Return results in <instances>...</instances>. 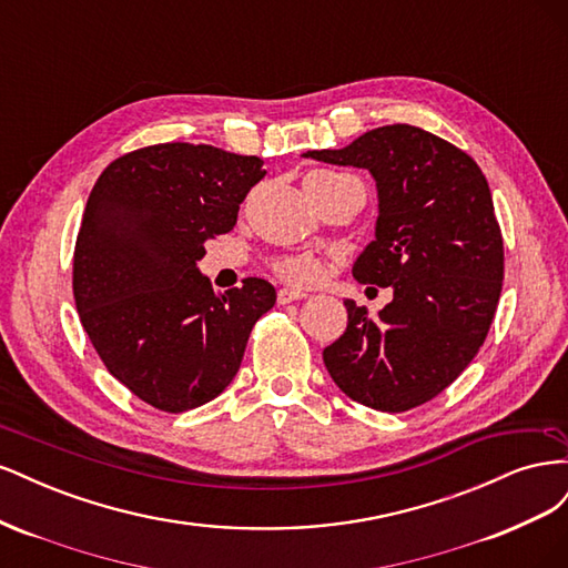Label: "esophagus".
I'll return each instance as SVG.
<instances>
[{
	"instance_id": "obj_1",
	"label": "esophagus",
	"mask_w": 568,
	"mask_h": 568,
	"mask_svg": "<svg viewBox=\"0 0 568 568\" xmlns=\"http://www.w3.org/2000/svg\"><path fill=\"white\" fill-rule=\"evenodd\" d=\"M305 296H307L305 291L288 288V286H284V288H280V291H277V301H280L282 305H286V303H294V301H301V298H305Z\"/></svg>"
}]
</instances>
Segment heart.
I'll use <instances>...</instances> for the list:
<instances>
[{
    "instance_id": "1",
    "label": "heart",
    "mask_w": 568,
    "mask_h": 568,
    "mask_svg": "<svg viewBox=\"0 0 568 568\" xmlns=\"http://www.w3.org/2000/svg\"><path fill=\"white\" fill-rule=\"evenodd\" d=\"M320 178H346V175H336L329 173V170H320V173H313ZM274 272L280 274V277L288 284H296V286H311L315 282L322 280L324 274V265L320 257L311 255V253H291V255H282L277 261L272 263Z\"/></svg>"
}]
</instances>
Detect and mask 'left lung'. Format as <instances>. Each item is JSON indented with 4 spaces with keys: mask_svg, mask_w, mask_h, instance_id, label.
<instances>
[{
    "mask_svg": "<svg viewBox=\"0 0 568 568\" xmlns=\"http://www.w3.org/2000/svg\"><path fill=\"white\" fill-rule=\"evenodd\" d=\"M305 156L365 168L376 180V239L353 274L393 291L379 317L343 301L348 326L324 348V365L359 405H424L484 346L503 294L505 244L488 180L469 153L405 123Z\"/></svg>",
    "mask_w": 568,
    "mask_h": 568,
    "instance_id": "8db88e82",
    "label": "left lung"
}]
</instances>
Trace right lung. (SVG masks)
Returning a JSON list of instances; mask_svg holds the SVG:
<instances>
[{"instance_id": "1", "label": "right lung", "mask_w": 568, "mask_h": 568, "mask_svg": "<svg viewBox=\"0 0 568 568\" xmlns=\"http://www.w3.org/2000/svg\"><path fill=\"white\" fill-rule=\"evenodd\" d=\"M263 178L257 156L186 142L130 151L99 175L75 239V307L101 363L146 405L178 415L217 398L277 301L257 277L215 294L196 270Z\"/></svg>"}]
</instances>
